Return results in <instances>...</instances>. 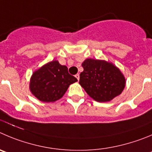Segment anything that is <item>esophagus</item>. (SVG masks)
<instances>
[{"instance_id": "34e87169", "label": "esophagus", "mask_w": 152, "mask_h": 152, "mask_svg": "<svg viewBox=\"0 0 152 152\" xmlns=\"http://www.w3.org/2000/svg\"><path fill=\"white\" fill-rule=\"evenodd\" d=\"M75 77H76V79H77V80H78V81L79 80V74H76V75H75Z\"/></svg>"}]
</instances>
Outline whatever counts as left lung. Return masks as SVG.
<instances>
[{
	"mask_svg": "<svg viewBox=\"0 0 152 152\" xmlns=\"http://www.w3.org/2000/svg\"><path fill=\"white\" fill-rule=\"evenodd\" d=\"M79 84L97 102H109L120 95L126 85L121 70L112 62L87 58L82 64Z\"/></svg>",
	"mask_w": 152,
	"mask_h": 152,
	"instance_id": "left-lung-1",
	"label": "left lung"
}]
</instances>
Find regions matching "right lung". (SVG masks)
Here are the masks:
<instances>
[{"instance_id":"add662e5","label":"right lung","mask_w":152,"mask_h":152,"mask_svg":"<svg viewBox=\"0 0 152 152\" xmlns=\"http://www.w3.org/2000/svg\"><path fill=\"white\" fill-rule=\"evenodd\" d=\"M76 82L77 79L68 73L66 66L54 60L34 72L29 88L40 101L53 103L61 98L69 86Z\"/></svg>"}]
</instances>
